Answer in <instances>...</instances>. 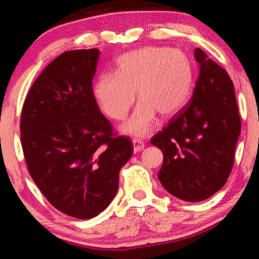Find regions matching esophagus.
Listing matches in <instances>:
<instances>
[{"mask_svg":"<svg viewBox=\"0 0 259 259\" xmlns=\"http://www.w3.org/2000/svg\"><path fill=\"white\" fill-rule=\"evenodd\" d=\"M133 144H134V152L135 153H138L140 151H143L144 147H145V144H144L143 140H140L138 138H134Z\"/></svg>","mask_w":259,"mask_h":259,"instance_id":"34e87169","label":"esophagus"}]
</instances>
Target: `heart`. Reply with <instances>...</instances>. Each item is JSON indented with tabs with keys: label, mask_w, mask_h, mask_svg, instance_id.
I'll use <instances>...</instances> for the list:
<instances>
[{
	"label": "heart",
	"mask_w": 259,
	"mask_h": 259,
	"mask_svg": "<svg viewBox=\"0 0 259 259\" xmlns=\"http://www.w3.org/2000/svg\"><path fill=\"white\" fill-rule=\"evenodd\" d=\"M193 82L194 72L185 52L146 47L120 56L115 74L99 75L93 91L100 111L109 119L121 121L133 107L137 90L140 103L122 131L142 137L154 128L156 113L169 117L185 106Z\"/></svg>",
	"instance_id": "obj_1"
}]
</instances>
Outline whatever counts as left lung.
Listing matches in <instances>:
<instances>
[{
    "label": "left lung",
    "mask_w": 259,
    "mask_h": 259,
    "mask_svg": "<svg viewBox=\"0 0 259 259\" xmlns=\"http://www.w3.org/2000/svg\"><path fill=\"white\" fill-rule=\"evenodd\" d=\"M194 57L200 71L192 98L151 139L163 153L162 186L187 202L208 199L225 185L241 133L229 74L199 48Z\"/></svg>",
    "instance_id": "8db88e82"
}]
</instances>
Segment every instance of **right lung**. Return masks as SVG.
Instances as JSON below:
<instances>
[{
  "label": "right lung",
  "instance_id": "add662e5",
  "mask_svg": "<svg viewBox=\"0 0 259 259\" xmlns=\"http://www.w3.org/2000/svg\"><path fill=\"white\" fill-rule=\"evenodd\" d=\"M99 55L96 48L71 50L52 60L30 87L20 117L30 177L57 210L78 219L108 207L134 152L94 97Z\"/></svg>",
  "mask_w": 259,
  "mask_h": 259
}]
</instances>
